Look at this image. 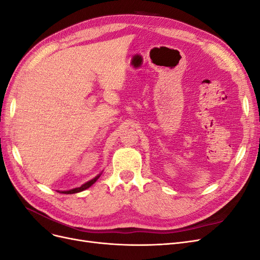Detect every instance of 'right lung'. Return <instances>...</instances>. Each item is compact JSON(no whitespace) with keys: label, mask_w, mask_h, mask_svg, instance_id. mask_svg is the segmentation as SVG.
Masks as SVG:
<instances>
[{"label":"right lung","mask_w":260,"mask_h":260,"mask_svg":"<svg viewBox=\"0 0 260 260\" xmlns=\"http://www.w3.org/2000/svg\"><path fill=\"white\" fill-rule=\"evenodd\" d=\"M101 175H102V172H101L100 175H98L95 178H93L92 180L88 181V182H86V183L82 184L80 187H75V188H73V190H69V191H57V192H59V193H64V194H74V193H78V192L84 191V190H86V188H89L92 184L95 183V182H96V180L101 177Z\"/></svg>","instance_id":"add662e5"}]
</instances>
